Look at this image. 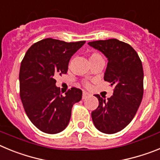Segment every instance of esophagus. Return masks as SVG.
Returning <instances> with one entry per match:
<instances>
[{
	"label": "esophagus",
	"mask_w": 160,
	"mask_h": 160,
	"mask_svg": "<svg viewBox=\"0 0 160 160\" xmlns=\"http://www.w3.org/2000/svg\"><path fill=\"white\" fill-rule=\"evenodd\" d=\"M90 96V94H88L87 92L86 91H83V94H82V99H86L87 98H88Z\"/></svg>",
	"instance_id": "1"
}]
</instances>
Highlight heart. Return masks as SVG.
Masks as SVG:
<instances>
[{"instance_id":"b5f03b06","label":"heart","mask_w":160,"mask_h":160,"mask_svg":"<svg viewBox=\"0 0 160 160\" xmlns=\"http://www.w3.org/2000/svg\"><path fill=\"white\" fill-rule=\"evenodd\" d=\"M89 59H90V62H93L94 61H97V60H99V59H102V57L101 56V54L97 52H92V53H90V56H89ZM83 85H84L85 87L89 88L90 87V83L89 82H83Z\"/></svg>"}]
</instances>
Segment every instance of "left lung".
Masks as SVG:
<instances>
[{
    "instance_id": "left-lung-1",
    "label": "left lung",
    "mask_w": 160,
    "mask_h": 160,
    "mask_svg": "<svg viewBox=\"0 0 160 160\" xmlns=\"http://www.w3.org/2000/svg\"><path fill=\"white\" fill-rule=\"evenodd\" d=\"M108 59L104 80L114 87L107 100L99 94L98 107L92 111L95 128L105 134L122 131L135 117L143 95V70L138 53L129 44L117 39L89 42Z\"/></svg>"
}]
</instances>
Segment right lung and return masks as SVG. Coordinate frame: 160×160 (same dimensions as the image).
<instances>
[{"instance_id": "obj_1", "label": "right lung", "mask_w": 160, "mask_h": 160, "mask_svg": "<svg viewBox=\"0 0 160 160\" xmlns=\"http://www.w3.org/2000/svg\"><path fill=\"white\" fill-rule=\"evenodd\" d=\"M86 41L66 42L46 38L27 50L20 67V97L32 123L42 132L57 134L67 127L72 107L82 91L72 87L61 94L55 78L66 74L70 58Z\"/></svg>"}]
</instances>
